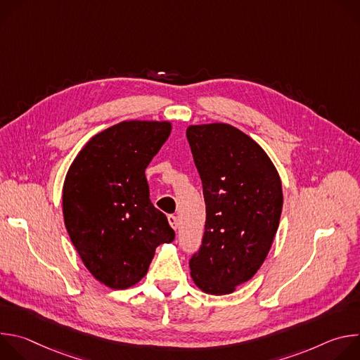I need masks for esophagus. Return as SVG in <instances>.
<instances>
[{"label":"esophagus","mask_w":360,"mask_h":360,"mask_svg":"<svg viewBox=\"0 0 360 360\" xmlns=\"http://www.w3.org/2000/svg\"><path fill=\"white\" fill-rule=\"evenodd\" d=\"M168 221H169V225L176 231L178 229V219H176V217L175 215H169Z\"/></svg>","instance_id":"34e87169"}]
</instances>
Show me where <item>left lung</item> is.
Listing matches in <instances>:
<instances>
[{
  "label": "left lung",
  "mask_w": 360,
  "mask_h": 360,
  "mask_svg": "<svg viewBox=\"0 0 360 360\" xmlns=\"http://www.w3.org/2000/svg\"><path fill=\"white\" fill-rule=\"evenodd\" d=\"M186 138L207 207L191 276L205 293L228 295L258 272L272 246L283 205L281 178L266 152L232 125H192Z\"/></svg>",
  "instance_id": "8db88e82"
}]
</instances>
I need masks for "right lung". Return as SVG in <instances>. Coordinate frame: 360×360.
<instances>
[{
	"instance_id": "obj_1",
	"label": "right lung",
	"mask_w": 360,
	"mask_h": 360,
	"mask_svg": "<svg viewBox=\"0 0 360 360\" xmlns=\"http://www.w3.org/2000/svg\"><path fill=\"white\" fill-rule=\"evenodd\" d=\"M169 134V122L124 121L95 135L68 169L65 228L86 269L108 288L138 283L157 246L175 239L145 178Z\"/></svg>"
}]
</instances>
